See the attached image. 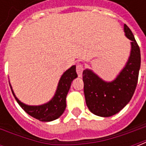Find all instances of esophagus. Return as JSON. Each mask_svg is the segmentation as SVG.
<instances>
[{
  "instance_id": "obj_1",
  "label": "esophagus",
  "mask_w": 146,
  "mask_h": 146,
  "mask_svg": "<svg viewBox=\"0 0 146 146\" xmlns=\"http://www.w3.org/2000/svg\"><path fill=\"white\" fill-rule=\"evenodd\" d=\"M83 70H84V66H83L82 64H77V66H76V73H77V75L80 77L82 76Z\"/></svg>"
}]
</instances>
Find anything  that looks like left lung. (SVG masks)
<instances>
[{
    "mask_svg": "<svg viewBox=\"0 0 146 146\" xmlns=\"http://www.w3.org/2000/svg\"><path fill=\"white\" fill-rule=\"evenodd\" d=\"M125 36L131 40L127 62L112 81H106L92 70L83 71L84 92L87 106L95 115L109 117L118 113L131 101L137 86L141 53L135 36L124 24Z\"/></svg>",
    "mask_w": 146,
    "mask_h": 146,
    "instance_id": "obj_1",
    "label": "left lung"
}]
</instances>
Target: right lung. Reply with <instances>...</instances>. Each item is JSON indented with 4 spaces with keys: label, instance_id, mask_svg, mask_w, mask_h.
<instances>
[{
    "label": "right lung",
    "instance_id": "1",
    "mask_svg": "<svg viewBox=\"0 0 146 146\" xmlns=\"http://www.w3.org/2000/svg\"><path fill=\"white\" fill-rule=\"evenodd\" d=\"M76 77V66H73L62 75L53 98L47 103L39 106H30L22 102L15 95L10 82L9 84L15 100L26 113L40 121L50 122L60 117L64 113L66 107L67 94L73 80Z\"/></svg>",
    "mask_w": 146,
    "mask_h": 146
}]
</instances>
